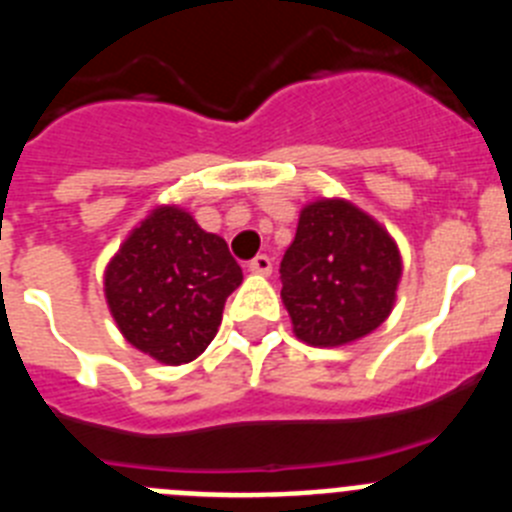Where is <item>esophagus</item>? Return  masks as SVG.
Instances as JSON below:
<instances>
[{
    "label": "esophagus",
    "instance_id": "esophagus-1",
    "mask_svg": "<svg viewBox=\"0 0 512 512\" xmlns=\"http://www.w3.org/2000/svg\"><path fill=\"white\" fill-rule=\"evenodd\" d=\"M248 271H251V274H261V277H269V274H271V259H269V256H264V253H259L256 259L248 261Z\"/></svg>",
    "mask_w": 512,
    "mask_h": 512
}]
</instances>
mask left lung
I'll list each match as a JSON object with an SVG mask.
<instances>
[{
	"instance_id": "8db88e82",
	"label": "left lung",
	"mask_w": 512,
	"mask_h": 512,
	"mask_svg": "<svg viewBox=\"0 0 512 512\" xmlns=\"http://www.w3.org/2000/svg\"><path fill=\"white\" fill-rule=\"evenodd\" d=\"M279 274L295 336L330 348L359 341L390 318L402 259L372 215L346 200H318L302 207Z\"/></svg>"
}]
</instances>
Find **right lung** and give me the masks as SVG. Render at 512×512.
Segmentation results:
<instances>
[{"label": "right lung", "mask_w": 512, "mask_h": 512, "mask_svg": "<svg viewBox=\"0 0 512 512\" xmlns=\"http://www.w3.org/2000/svg\"><path fill=\"white\" fill-rule=\"evenodd\" d=\"M243 282L228 243L187 210L161 205L104 271V297L130 346L161 364H189L210 346L228 295Z\"/></svg>", "instance_id": "1"}]
</instances>
